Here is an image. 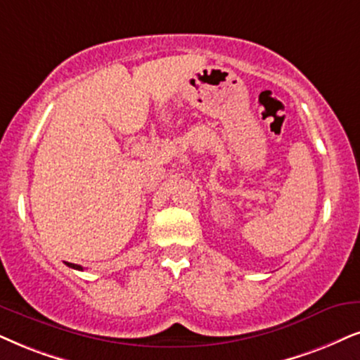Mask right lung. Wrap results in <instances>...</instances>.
Here are the masks:
<instances>
[{
    "instance_id": "1",
    "label": "right lung",
    "mask_w": 360,
    "mask_h": 360,
    "mask_svg": "<svg viewBox=\"0 0 360 360\" xmlns=\"http://www.w3.org/2000/svg\"><path fill=\"white\" fill-rule=\"evenodd\" d=\"M66 266H68V267H72V269H76V271H83V267L78 266V264H71V262H66Z\"/></svg>"
}]
</instances>
